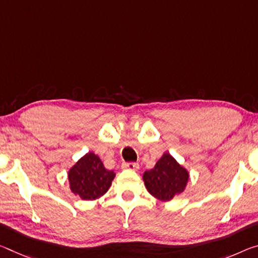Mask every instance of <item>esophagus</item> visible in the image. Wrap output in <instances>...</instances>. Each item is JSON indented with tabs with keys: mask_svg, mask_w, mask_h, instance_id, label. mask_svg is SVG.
Returning <instances> with one entry per match:
<instances>
[{
	"mask_svg": "<svg viewBox=\"0 0 258 258\" xmlns=\"http://www.w3.org/2000/svg\"><path fill=\"white\" fill-rule=\"evenodd\" d=\"M122 167H124V169H127V170L138 171L139 164H137V163H124V164H122Z\"/></svg>",
	"mask_w": 258,
	"mask_h": 258,
	"instance_id": "obj_1",
	"label": "esophagus"
}]
</instances>
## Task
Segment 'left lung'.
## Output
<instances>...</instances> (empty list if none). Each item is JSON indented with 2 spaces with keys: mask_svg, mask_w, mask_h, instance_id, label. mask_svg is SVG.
Listing matches in <instances>:
<instances>
[{
  "mask_svg": "<svg viewBox=\"0 0 258 258\" xmlns=\"http://www.w3.org/2000/svg\"><path fill=\"white\" fill-rule=\"evenodd\" d=\"M142 179L150 195L162 202H169L185 191L189 172L172 155L164 153L153 169L146 171Z\"/></svg>",
  "mask_w": 258,
  "mask_h": 258,
  "instance_id": "obj_1",
  "label": "left lung"
}]
</instances>
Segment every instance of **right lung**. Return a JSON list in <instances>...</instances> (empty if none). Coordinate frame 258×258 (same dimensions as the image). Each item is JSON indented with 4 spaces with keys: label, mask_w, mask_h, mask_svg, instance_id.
I'll use <instances>...</instances> for the list:
<instances>
[{
    "label": "right lung",
    "mask_w": 258,
    "mask_h": 258,
    "mask_svg": "<svg viewBox=\"0 0 258 258\" xmlns=\"http://www.w3.org/2000/svg\"><path fill=\"white\" fill-rule=\"evenodd\" d=\"M114 177L116 173L105 169L100 157L92 151L78 159L68 171L71 191L84 201H95L103 196Z\"/></svg>",
    "instance_id": "obj_1"
}]
</instances>
